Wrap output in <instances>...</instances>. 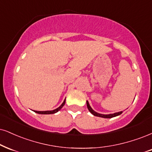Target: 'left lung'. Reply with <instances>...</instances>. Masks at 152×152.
Instances as JSON below:
<instances>
[{
  "instance_id": "obj_1",
  "label": "left lung",
  "mask_w": 152,
  "mask_h": 152,
  "mask_svg": "<svg viewBox=\"0 0 152 152\" xmlns=\"http://www.w3.org/2000/svg\"><path fill=\"white\" fill-rule=\"evenodd\" d=\"M87 108L89 110V112H90L91 114H93L94 115L98 116V117H101V118H110L115 117V116L121 115V114L123 113V111H120V112H118V113H112V114H106V115L96 113V111H94V110L92 108H91L90 105H89V102H88V101H87Z\"/></svg>"
}]
</instances>
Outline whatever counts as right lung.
<instances>
[{
    "label": "right lung",
    "mask_w": 152,
    "mask_h": 152,
    "mask_svg": "<svg viewBox=\"0 0 152 152\" xmlns=\"http://www.w3.org/2000/svg\"><path fill=\"white\" fill-rule=\"evenodd\" d=\"M65 104V99L64 100V102H63V104H62L58 108H56V109H54L53 110H46V111H37V110H34V111L35 113H39V114H53V113H57L58 110H61V108H63V106H64Z\"/></svg>",
    "instance_id": "add662e5"
}]
</instances>
